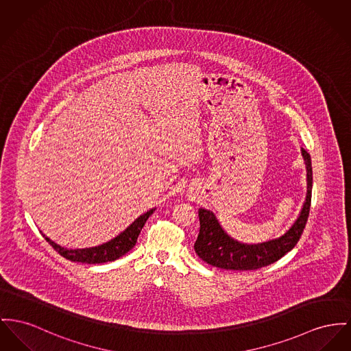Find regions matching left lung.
<instances>
[{
	"mask_svg": "<svg viewBox=\"0 0 351 351\" xmlns=\"http://www.w3.org/2000/svg\"><path fill=\"white\" fill-rule=\"evenodd\" d=\"M306 167H307V195L304 208L290 228V230L280 238L258 243L245 245L234 241L222 230L214 214L205 209L198 210L199 217V234L194 243L197 256L211 266L226 270H257L263 266L271 265L289 253L300 241L304 233L311 205L313 189V169L310 154L302 149Z\"/></svg>",
	"mask_w": 351,
	"mask_h": 351,
	"instance_id": "left-lung-1",
	"label": "left lung"
}]
</instances>
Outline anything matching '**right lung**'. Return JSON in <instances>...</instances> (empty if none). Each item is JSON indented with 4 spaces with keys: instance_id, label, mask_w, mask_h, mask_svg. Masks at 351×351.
Here are the masks:
<instances>
[{
    "instance_id": "obj_1",
    "label": "right lung",
    "mask_w": 351,
    "mask_h": 351,
    "mask_svg": "<svg viewBox=\"0 0 351 351\" xmlns=\"http://www.w3.org/2000/svg\"><path fill=\"white\" fill-rule=\"evenodd\" d=\"M154 209L145 213L140 215L125 232L113 238L112 241L95 246L90 249H77V250H69L65 247H61L60 245L54 243L49 238H45L49 245L64 258L71 259L73 262H81V263H104V262H112L116 261L119 257L125 256L128 252H130L140 235L141 230L147 221V218L153 214Z\"/></svg>"
}]
</instances>
